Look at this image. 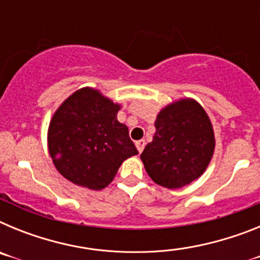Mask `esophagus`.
Masks as SVG:
<instances>
[{"mask_svg":"<svg viewBox=\"0 0 260 260\" xmlns=\"http://www.w3.org/2000/svg\"><path fill=\"white\" fill-rule=\"evenodd\" d=\"M135 146H137V150L139 151V153H141L142 151L144 150V146H146V142H144L143 139H142V141H138V142H135Z\"/></svg>","mask_w":260,"mask_h":260,"instance_id":"obj_1","label":"esophagus"}]
</instances>
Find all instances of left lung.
I'll use <instances>...</instances> for the list:
<instances>
[{"mask_svg":"<svg viewBox=\"0 0 260 260\" xmlns=\"http://www.w3.org/2000/svg\"><path fill=\"white\" fill-rule=\"evenodd\" d=\"M156 133L141 158L153 182L180 189L199 178L215 150L212 123L191 99L172 103L157 114Z\"/></svg>","mask_w":260,"mask_h":260,"instance_id":"8db88e82","label":"left lung"}]
</instances>
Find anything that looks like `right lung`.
<instances>
[{
	"mask_svg": "<svg viewBox=\"0 0 260 260\" xmlns=\"http://www.w3.org/2000/svg\"><path fill=\"white\" fill-rule=\"evenodd\" d=\"M119 105L93 88H82L62 103L48 130L57 171L75 185L107 187L126 158L138 151L127 126L117 121Z\"/></svg>",
	"mask_w": 260,
	"mask_h": 260,
	"instance_id": "right-lung-1",
	"label": "right lung"
}]
</instances>
